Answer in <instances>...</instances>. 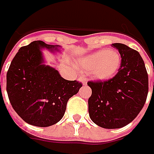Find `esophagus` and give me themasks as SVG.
I'll return each mask as SVG.
<instances>
[{
  "label": "esophagus",
  "instance_id": "1",
  "mask_svg": "<svg viewBox=\"0 0 154 154\" xmlns=\"http://www.w3.org/2000/svg\"><path fill=\"white\" fill-rule=\"evenodd\" d=\"M79 81L81 82L83 85H86V83H87V79L85 78V77H80V78H79Z\"/></svg>",
  "mask_w": 154,
  "mask_h": 154
}]
</instances>
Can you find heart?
<instances>
[{
  "label": "heart",
  "mask_w": 154,
  "mask_h": 154,
  "mask_svg": "<svg viewBox=\"0 0 154 154\" xmlns=\"http://www.w3.org/2000/svg\"><path fill=\"white\" fill-rule=\"evenodd\" d=\"M121 64V56L115 50H99L81 57L78 66L90 70L93 78L108 80L117 72Z\"/></svg>",
  "instance_id": "1"
}]
</instances>
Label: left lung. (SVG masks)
I'll list each match as a JSON object with an SVG mask.
<instances>
[{
  "label": "left lung",
  "instance_id": "1",
  "mask_svg": "<svg viewBox=\"0 0 154 154\" xmlns=\"http://www.w3.org/2000/svg\"><path fill=\"white\" fill-rule=\"evenodd\" d=\"M122 62L118 73L106 81H89L92 95L88 111L103 128H120L130 123L143 108L148 93V75L139 52L122 44H112Z\"/></svg>",
  "mask_w": 154,
  "mask_h": 154
}]
</instances>
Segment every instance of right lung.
I'll list each match as a JSON object with an SVG mask.
<instances>
[{"label":"right lung","instance_id":"obj_1","mask_svg":"<svg viewBox=\"0 0 154 154\" xmlns=\"http://www.w3.org/2000/svg\"><path fill=\"white\" fill-rule=\"evenodd\" d=\"M61 49L60 45L33 41L21 47L10 64L7 73L9 101L16 113L31 125L49 127L58 122L68 99L82 86L76 80L63 79L56 68L45 64L43 50L57 53Z\"/></svg>","mask_w":154,"mask_h":154}]
</instances>
